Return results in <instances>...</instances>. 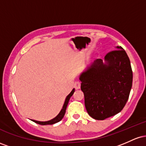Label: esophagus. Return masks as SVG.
Masks as SVG:
<instances>
[{
  "mask_svg": "<svg viewBox=\"0 0 146 146\" xmlns=\"http://www.w3.org/2000/svg\"><path fill=\"white\" fill-rule=\"evenodd\" d=\"M80 86H81V82H80V81L75 82L74 88H75V89H76V90L79 89V88H80Z\"/></svg>",
  "mask_w": 146,
  "mask_h": 146,
  "instance_id": "34e87169",
  "label": "esophagus"
}]
</instances>
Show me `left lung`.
Masks as SVG:
<instances>
[{"label":"left lung","instance_id":"obj_1","mask_svg":"<svg viewBox=\"0 0 146 146\" xmlns=\"http://www.w3.org/2000/svg\"><path fill=\"white\" fill-rule=\"evenodd\" d=\"M97 59L80 75L81 90L88 115L104 120L121 111L128 101L132 84L130 62L121 46Z\"/></svg>","mask_w":146,"mask_h":146}]
</instances>
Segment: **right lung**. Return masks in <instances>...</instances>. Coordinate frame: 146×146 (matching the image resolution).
Listing matches in <instances>:
<instances>
[{"mask_svg":"<svg viewBox=\"0 0 146 146\" xmlns=\"http://www.w3.org/2000/svg\"><path fill=\"white\" fill-rule=\"evenodd\" d=\"M74 92H75V89L73 88L71 93H69V95H67V97L66 98L64 104L62 108V110H60V113L58 114L55 118H53V119L50 120V121H36V120H32V121L33 122H35V123H38V124L40 125H52V124H54V123H58V122H59L60 121H61V120L62 119L64 116L65 113H66V107H67V105L68 104V102H69L70 98H71V97L73 95V93H74Z\"/></svg>","mask_w":146,"mask_h":146,"instance_id":"1","label":"right lung"}]
</instances>
